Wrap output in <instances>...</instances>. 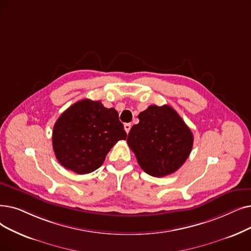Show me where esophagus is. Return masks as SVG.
Returning a JSON list of instances; mask_svg holds the SVG:
<instances>
[{
	"label": "esophagus",
	"mask_w": 251,
	"mask_h": 251,
	"mask_svg": "<svg viewBox=\"0 0 251 251\" xmlns=\"http://www.w3.org/2000/svg\"><path fill=\"white\" fill-rule=\"evenodd\" d=\"M124 129H125L126 133H129L130 129H131V124H130V123H125V124H124Z\"/></svg>",
	"instance_id": "1"
}]
</instances>
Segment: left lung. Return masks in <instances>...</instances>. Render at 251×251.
<instances>
[{"instance_id": "left-lung-1", "label": "left lung", "mask_w": 251, "mask_h": 251, "mask_svg": "<svg viewBox=\"0 0 251 251\" xmlns=\"http://www.w3.org/2000/svg\"><path fill=\"white\" fill-rule=\"evenodd\" d=\"M127 137L139 166L151 176L163 177L178 170L188 159L194 136L176 110L167 104L150 105L138 115Z\"/></svg>"}]
</instances>
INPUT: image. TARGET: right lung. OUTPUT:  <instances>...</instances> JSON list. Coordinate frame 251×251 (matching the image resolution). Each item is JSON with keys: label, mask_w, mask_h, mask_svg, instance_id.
<instances>
[{"label": "right lung", "mask_w": 251, "mask_h": 251, "mask_svg": "<svg viewBox=\"0 0 251 251\" xmlns=\"http://www.w3.org/2000/svg\"><path fill=\"white\" fill-rule=\"evenodd\" d=\"M123 124L114 107L83 100L71 105L54 124L52 145L56 159L78 174L100 168L117 141L126 139Z\"/></svg>", "instance_id": "right-lung-1"}]
</instances>
